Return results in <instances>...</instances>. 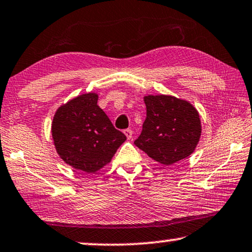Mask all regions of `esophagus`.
Returning <instances> with one entry per match:
<instances>
[{
  "mask_svg": "<svg viewBox=\"0 0 252 252\" xmlns=\"http://www.w3.org/2000/svg\"><path fill=\"white\" fill-rule=\"evenodd\" d=\"M124 135L126 136V138L131 139L132 138V130L131 129H126L124 130Z\"/></svg>",
  "mask_w": 252,
  "mask_h": 252,
  "instance_id": "esophagus-1",
  "label": "esophagus"
}]
</instances>
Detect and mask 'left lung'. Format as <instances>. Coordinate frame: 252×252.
Returning a JSON list of instances; mask_svg holds the SVG:
<instances>
[{"label":"left lung","instance_id":"obj_1","mask_svg":"<svg viewBox=\"0 0 252 252\" xmlns=\"http://www.w3.org/2000/svg\"><path fill=\"white\" fill-rule=\"evenodd\" d=\"M146 119L135 145L162 165L186 159L199 142V114L186 100L172 95L144 96Z\"/></svg>","mask_w":252,"mask_h":252}]
</instances>
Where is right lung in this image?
Here are the masks:
<instances>
[{"instance_id":"obj_1","label":"right lung","mask_w":252,"mask_h":252,"mask_svg":"<svg viewBox=\"0 0 252 252\" xmlns=\"http://www.w3.org/2000/svg\"><path fill=\"white\" fill-rule=\"evenodd\" d=\"M98 94L78 95L54 115L52 136L61 159L75 169L95 173L110 162L126 137L96 105Z\"/></svg>"}]
</instances>
